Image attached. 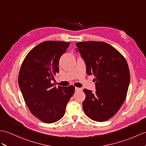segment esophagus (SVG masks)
Segmentation results:
<instances>
[{
  "label": "esophagus",
  "instance_id": "obj_1",
  "mask_svg": "<svg viewBox=\"0 0 146 146\" xmlns=\"http://www.w3.org/2000/svg\"><path fill=\"white\" fill-rule=\"evenodd\" d=\"M82 90V88H79V87H76L75 88V90H76V92H79V91H81Z\"/></svg>",
  "mask_w": 146,
  "mask_h": 146
}]
</instances>
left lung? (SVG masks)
Listing matches in <instances>:
<instances>
[{"label": "left lung", "mask_w": 146, "mask_h": 146, "mask_svg": "<svg viewBox=\"0 0 146 146\" xmlns=\"http://www.w3.org/2000/svg\"><path fill=\"white\" fill-rule=\"evenodd\" d=\"M76 46L87 74L94 75L96 82L94 93L84 89L83 110L91 119L105 121L118 111L126 98L130 82L128 64L117 49L105 42H78Z\"/></svg>", "instance_id": "obj_1"}]
</instances>
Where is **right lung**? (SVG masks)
I'll return each instance as SVG.
<instances>
[{"label":"right lung","instance_id":"add662e5","mask_svg":"<svg viewBox=\"0 0 146 146\" xmlns=\"http://www.w3.org/2000/svg\"><path fill=\"white\" fill-rule=\"evenodd\" d=\"M70 42L46 41L28 53L21 66L19 85L30 112L41 121L52 123L64 115L75 87H54L51 81L59 72V61Z\"/></svg>","mask_w":146,"mask_h":146}]
</instances>
